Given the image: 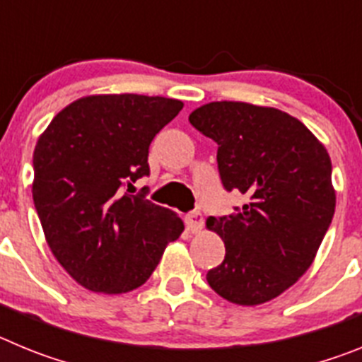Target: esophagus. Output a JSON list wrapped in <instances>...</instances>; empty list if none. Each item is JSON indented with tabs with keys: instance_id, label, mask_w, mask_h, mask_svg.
<instances>
[{
	"instance_id": "esophagus-1",
	"label": "esophagus",
	"mask_w": 362,
	"mask_h": 362,
	"mask_svg": "<svg viewBox=\"0 0 362 362\" xmlns=\"http://www.w3.org/2000/svg\"><path fill=\"white\" fill-rule=\"evenodd\" d=\"M185 223H187V226H188V230H190V232L196 233V232H199L201 228H203L204 217H203V214H201V212H190L187 217H185Z\"/></svg>"
}]
</instances>
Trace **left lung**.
Instances as JSON below:
<instances>
[{
    "instance_id": "left-lung-1",
    "label": "left lung",
    "mask_w": 362,
    "mask_h": 362,
    "mask_svg": "<svg viewBox=\"0 0 362 362\" xmlns=\"http://www.w3.org/2000/svg\"><path fill=\"white\" fill-rule=\"evenodd\" d=\"M217 143L223 187L246 197L243 209L209 217L225 243L210 288L241 306L263 305L288 290L313 263L335 212L332 161L297 117L243 101H214L188 117Z\"/></svg>"
}]
</instances>
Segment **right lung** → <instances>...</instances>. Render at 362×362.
I'll use <instances>...</instances> for the list:
<instances>
[{
    "label": "right lung",
    "instance_id": "1",
    "mask_svg": "<svg viewBox=\"0 0 362 362\" xmlns=\"http://www.w3.org/2000/svg\"><path fill=\"white\" fill-rule=\"evenodd\" d=\"M181 108L161 95H86L37 139L34 206L57 263L86 290L139 288L185 230L175 212L130 194L150 172V143Z\"/></svg>",
    "mask_w": 362,
    "mask_h": 362
}]
</instances>
